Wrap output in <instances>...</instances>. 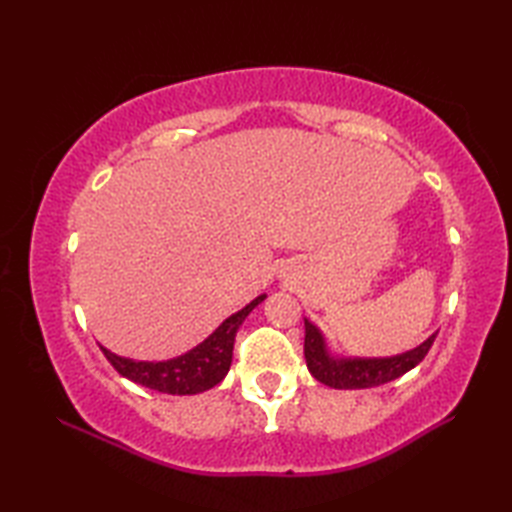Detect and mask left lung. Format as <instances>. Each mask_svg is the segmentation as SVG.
I'll use <instances>...</instances> for the list:
<instances>
[{
  "label": "left lung",
  "mask_w": 512,
  "mask_h": 512,
  "mask_svg": "<svg viewBox=\"0 0 512 512\" xmlns=\"http://www.w3.org/2000/svg\"><path fill=\"white\" fill-rule=\"evenodd\" d=\"M436 334L429 336L416 350L407 354H398L391 358H350V361H334L328 356L323 345V336L312 323L306 321V343H303V354L310 374L319 383L334 389H367L385 385L389 380H396L409 369L416 367L424 356L429 354Z\"/></svg>",
  "instance_id": "1"
}]
</instances>
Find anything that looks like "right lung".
<instances>
[{
	"label": "right lung",
	"mask_w": 512,
	"mask_h": 512,
	"mask_svg": "<svg viewBox=\"0 0 512 512\" xmlns=\"http://www.w3.org/2000/svg\"><path fill=\"white\" fill-rule=\"evenodd\" d=\"M264 299L266 295L250 301L244 310H239L233 317H228L204 343L193 347L187 354L171 358V361H129V358L116 356L110 350H105V347H101V350L116 372L132 380V383L145 385L149 389L173 396L200 394V391L215 387L228 374V367H231L233 361V343L239 325L248 317L250 310Z\"/></svg>",
	"instance_id": "obj_1"
}]
</instances>
